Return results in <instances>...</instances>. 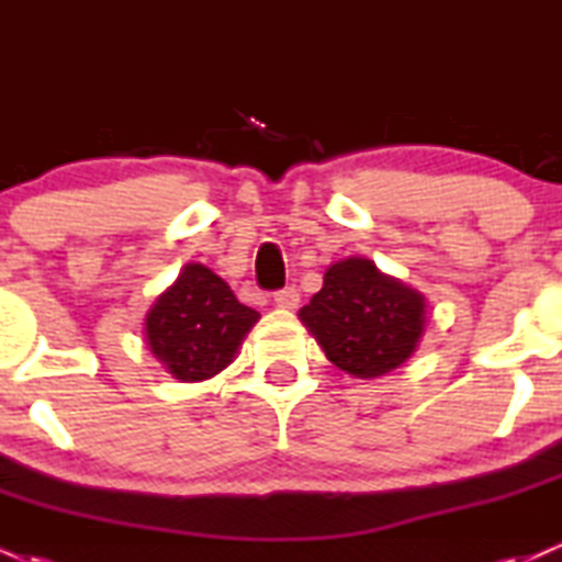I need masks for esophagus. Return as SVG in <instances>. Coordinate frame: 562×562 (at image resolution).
<instances>
[{
	"label": "esophagus",
	"instance_id": "34e87169",
	"mask_svg": "<svg viewBox=\"0 0 562 562\" xmlns=\"http://www.w3.org/2000/svg\"><path fill=\"white\" fill-rule=\"evenodd\" d=\"M299 301H301V293L295 290V285H288V288L277 290V293H274V303L280 308H295V306H299Z\"/></svg>",
	"mask_w": 562,
	"mask_h": 562
}]
</instances>
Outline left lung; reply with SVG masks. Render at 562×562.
I'll use <instances>...</instances> for the list:
<instances>
[{
    "mask_svg": "<svg viewBox=\"0 0 562 562\" xmlns=\"http://www.w3.org/2000/svg\"><path fill=\"white\" fill-rule=\"evenodd\" d=\"M299 316L335 367L369 380L397 369L416 350L424 295L369 259H346L327 269L322 290Z\"/></svg>",
    "mask_w": 562,
    "mask_h": 562,
    "instance_id": "obj_1",
    "label": "left lung"
}]
</instances>
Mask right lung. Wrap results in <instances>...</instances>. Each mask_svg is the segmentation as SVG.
I'll list each match as a JSON object with an SVG mask.
<instances>
[{"label":"right lung","instance_id":"obj_1","mask_svg":"<svg viewBox=\"0 0 562 562\" xmlns=\"http://www.w3.org/2000/svg\"><path fill=\"white\" fill-rule=\"evenodd\" d=\"M256 319L222 277L188 263L146 314V346L175 380L201 382L233 363Z\"/></svg>","mask_w":562,"mask_h":562}]
</instances>
